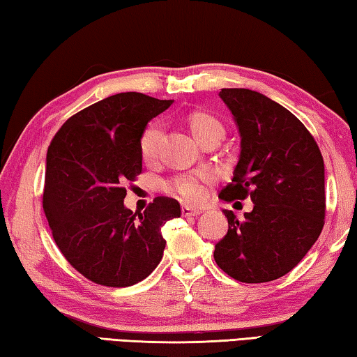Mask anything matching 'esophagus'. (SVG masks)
I'll return each instance as SVG.
<instances>
[{
  "mask_svg": "<svg viewBox=\"0 0 357 357\" xmlns=\"http://www.w3.org/2000/svg\"><path fill=\"white\" fill-rule=\"evenodd\" d=\"M181 214H183L185 218H192V216H199V214H202V210H199V208H191V206H181Z\"/></svg>",
  "mask_w": 357,
  "mask_h": 357,
  "instance_id": "esophagus-1",
  "label": "esophagus"
}]
</instances>
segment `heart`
Returning a JSON list of instances; mask_svg holds the SVG:
<instances>
[{"label": "heart", "instance_id": "obj_1", "mask_svg": "<svg viewBox=\"0 0 357 357\" xmlns=\"http://www.w3.org/2000/svg\"><path fill=\"white\" fill-rule=\"evenodd\" d=\"M188 129H190L192 138L199 144L205 146L208 141H220L225 135V127L220 119L213 113L196 109L188 112L183 116ZM163 129L158 123H151L146 126L139 137V153L146 163H153L158 157V147ZM213 181V174L202 171L196 174H185L172 178L165 185L166 191L177 196L178 199L188 202V204H199L205 197V186Z\"/></svg>", "mask_w": 357, "mask_h": 357}]
</instances>
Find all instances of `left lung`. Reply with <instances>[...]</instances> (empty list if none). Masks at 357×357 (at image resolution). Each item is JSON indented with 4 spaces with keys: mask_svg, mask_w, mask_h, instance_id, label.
I'll list each match as a JSON object with an SVG mask.
<instances>
[{
    "mask_svg": "<svg viewBox=\"0 0 357 357\" xmlns=\"http://www.w3.org/2000/svg\"><path fill=\"white\" fill-rule=\"evenodd\" d=\"M241 137L225 202L250 196L253 210L228 219L214 261L242 283L277 280L303 259L320 236L325 219V165L311 133L283 105L258 91L222 89Z\"/></svg>",
    "mask_w": 357,
    "mask_h": 357,
    "instance_id": "1",
    "label": "left lung"
}]
</instances>
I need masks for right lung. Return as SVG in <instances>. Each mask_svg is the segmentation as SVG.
I'll list each match as a JSON object with an SVG mask.
<instances>
[{
    "label": "right lung",
    "mask_w": 357,
    "mask_h": 357,
    "mask_svg": "<svg viewBox=\"0 0 357 357\" xmlns=\"http://www.w3.org/2000/svg\"><path fill=\"white\" fill-rule=\"evenodd\" d=\"M172 102L118 93L71 116L48 147L46 219L66 261L93 283L137 284L163 258L161 227L180 218V204L155 197L143 213H133L124 205V185L143 169L141 133Z\"/></svg>",
    "instance_id": "1"
}]
</instances>
